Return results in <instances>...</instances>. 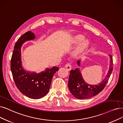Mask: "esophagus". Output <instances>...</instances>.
<instances>
[{
  "mask_svg": "<svg viewBox=\"0 0 123 123\" xmlns=\"http://www.w3.org/2000/svg\"><path fill=\"white\" fill-rule=\"evenodd\" d=\"M65 68H66L68 71H70L72 69V66L71 65L70 63H67V64H66L65 65Z\"/></svg>",
  "mask_w": 123,
  "mask_h": 123,
  "instance_id": "1",
  "label": "esophagus"
}]
</instances>
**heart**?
I'll return each instance as SVG.
<instances>
[{"label":"heart","instance_id":"obj_1","mask_svg":"<svg viewBox=\"0 0 123 123\" xmlns=\"http://www.w3.org/2000/svg\"><path fill=\"white\" fill-rule=\"evenodd\" d=\"M68 45L73 46L78 44L73 52V55L77 57L81 56L86 52L90 45V41L87 38H84V36L81 34H73L68 39Z\"/></svg>","mask_w":123,"mask_h":123}]
</instances>
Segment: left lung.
Returning <instances> with one entry per match:
<instances>
[{
	"label": "left lung",
	"instance_id": "8db88e82",
	"mask_svg": "<svg viewBox=\"0 0 123 123\" xmlns=\"http://www.w3.org/2000/svg\"><path fill=\"white\" fill-rule=\"evenodd\" d=\"M110 67L107 74L102 81L97 85L88 84L84 80L79 68L71 70L68 82V88L72 95L79 99H87L97 95L105 88L110 78L113 69L112 56L109 55ZM79 67L81 66V60L77 62Z\"/></svg>",
	"mask_w": 123,
	"mask_h": 123
}]
</instances>
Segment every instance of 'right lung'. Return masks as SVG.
I'll return each mask as SVG.
<instances>
[{
  "instance_id": "add662e5",
  "label": "right lung",
  "mask_w": 123,
  "mask_h": 123,
  "mask_svg": "<svg viewBox=\"0 0 123 123\" xmlns=\"http://www.w3.org/2000/svg\"><path fill=\"white\" fill-rule=\"evenodd\" d=\"M35 39V34L31 31L25 33L18 38L14 47L11 68L13 80L19 91L29 98L36 99L47 94L53 76L59 68H46L39 73L24 69L22 63V46L24 42Z\"/></svg>"
}]
</instances>
